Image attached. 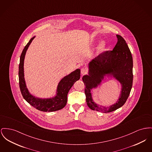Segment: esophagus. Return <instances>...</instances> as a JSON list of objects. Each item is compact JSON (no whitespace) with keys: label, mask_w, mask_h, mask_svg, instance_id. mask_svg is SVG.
<instances>
[{"label":"esophagus","mask_w":152,"mask_h":152,"mask_svg":"<svg viewBox=\"0 0 152 152\" xmlns=\"http://www.w3.org/2000/svg\"><path fill=\"white\" fill-rule=\"evenodd\" d=\"M87 72V69L86 68H81V75L86 74Z\"/></svg>","instance_id":"esophagus-1"}]
</instances>
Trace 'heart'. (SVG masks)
Instances as JSON below:
<instances>
[{"label":"heart","mask_w":152,"mask_h":152,"mask_svg":"<svg viewBox=\"0 0 152 152\" xmlns=\"http://www.w3.org/2000/svg\"><path fill=\"white\" fill-rule=\"evenodd\" d=\"M106 43L104 41H102L100 42V44H99L98 47L97 48V52L98 53H102L104 49H106Z\"/></svg>","instance_id":"obj_1"}]
</instances>
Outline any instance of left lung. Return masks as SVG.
Returning <instances> with one entry per match:
<instances>
[{
	"instance_id": "obj_1",
	"label": "left lung",
	"mask_w": 152,
	"mask_h": 152,
	"mask_svg": "<svg viewBox=\"0 0 152 152\" xmlns=\"http://www.w3.org/2000/svg\"><path fill=\"white\" fill-rule=\"evenodd\" d=\"M118 42L111 51L99 54L88 64V75L83 76L85 94L88 106L92 110L103 113L114 111L122 107L128 98L133 86V57L122 36L116 35ZM113 76L121 84V94L116 103L109 107H99L91 98L90 90L99 85L104 76Z\"/></svg>"
}]
</instances>
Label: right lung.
Listing matches in <instances>:
<instances>
[{
  "label": "right lung",
  "instance_id": "add662e5",
  "mask_svg": "<svg viewBox=\"0 0 152 152\" xmlns=\"http://www.w3.org/2000/svg\"><path fill=\"white\" fill-rule=\"evenodd\" d=\"M35 36L30 39L24 48L20 57L19 65V84L21 94L27 102L36 109L44 112H52L62 109L66 104L67 95L73 84L80 78V69H77L68 75L65 76L59 82L56 95L52 98H39L32 95L27 88L24 77V60L27 49Z\"/></svg>",
  "mask_w": 152,
  "mask_h": 152
}]
</instances>
